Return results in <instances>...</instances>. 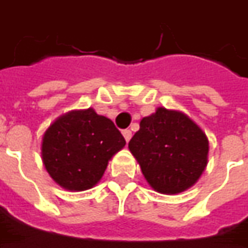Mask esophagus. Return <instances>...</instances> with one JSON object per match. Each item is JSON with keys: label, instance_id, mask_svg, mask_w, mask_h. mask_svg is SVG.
Returning <instances> with one entry per match:
<instances>
[{"label": "esophagus", "instance_id": "obj_1", "mask_svg": "<svg viewBox=\"0 0 248 248\" xmlns=\"http://www.w3.org/2000/svg\"><path fill=\"white\" fill-rule=\"evenodd\" d=\"M122 134H124V140H126V142H129L130 141V138H131V131H130V130H124V131H122Z\"/></svg>", "mask_w": 248, "mask_h": 248}]
</instances>
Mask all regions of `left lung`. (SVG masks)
<instances>
[{"label":"left lung","mask_w":248,"mask_h":248,"mask_svg":"<svg viewBox=\"0 0 248 248\" xmlns=\"http://www.w3.org/2000/svg\"><path fill=\"white\" fill-rule=\"evenodd\" d=\"M129 150L155 192L177 195L202 177L208 164L209 142L186 114L158 107L141 119Z\"/></svg>","instance_id":"obj_1"}]
</instances>
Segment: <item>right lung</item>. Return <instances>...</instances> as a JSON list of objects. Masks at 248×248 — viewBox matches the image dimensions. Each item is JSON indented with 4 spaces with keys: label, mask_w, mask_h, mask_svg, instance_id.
Segmentation results:
<instances>
[{
    "label": "right lung",
    "mask_w": 248,
    "mask_h": 248,
    "mask_svg": "<svg viewBox=\"0 0 248 248\" xmlns=\"http://www.w3.org/2000/svg\"><path fill=\"white\" fill-rule=\"evenodd\" d=\"M126 145L111 119L94 108L72 110L55 119L41 141V160L62 188L80 192L103 177L108 161Z\"/></svg>",
    "instance_id": "add662e5"
}]
</instances>
